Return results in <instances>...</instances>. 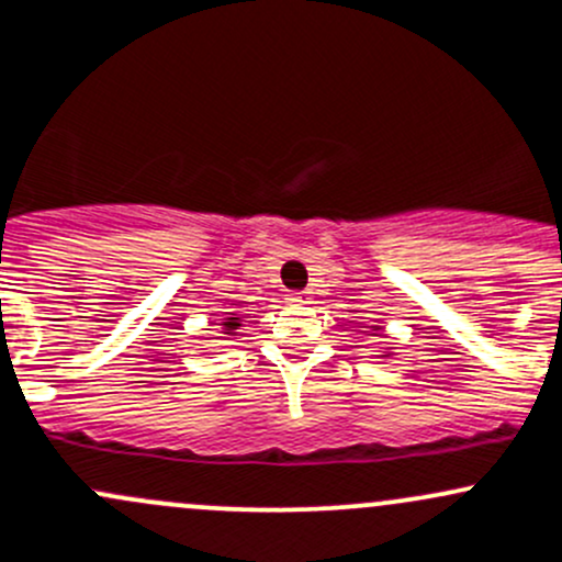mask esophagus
Instances as JSON below:
<instances>
[{"label":"esophagus","mask_w":562,"mask_h":562,"mask_svg":"<svg viewBox=\"0 0 562 562\" xmlns=\"http://www.w3.org/2000/svg\"><path fill=\"white\" fill-rule=\"evenodd\" d=\"M291 301H299V304H306V301H310V293H306V291L291 293Z\"/></svg>","instance_id":"34e87169"}]
</instances>
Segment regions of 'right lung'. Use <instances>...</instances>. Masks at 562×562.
Segmentation results:
<instances>
[{
    "instance_id": "obj_1",
    "label": "right lung",
    "mask_w": 562,
    "mask_h": 562,
    "mask_svg": "<svg viewBox=\"0 0 562 562\" xmlns=\"http://www.w3.org/2000/svg\"><path fill=\"white\" fill-rule=\"evenodd\" d=\"M226 321H228V323H223V326H226L228 334H232V330H234L236 326H239V323H236V317H226Z\"/></svg>"
}]
</instances>
